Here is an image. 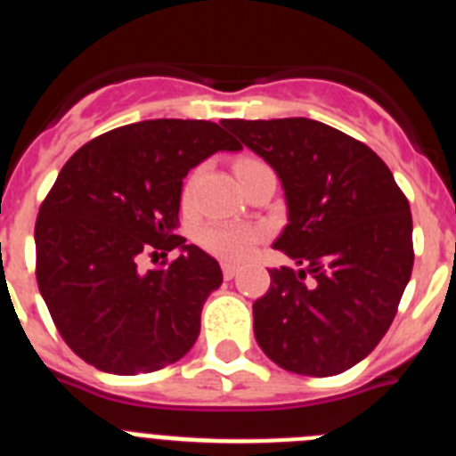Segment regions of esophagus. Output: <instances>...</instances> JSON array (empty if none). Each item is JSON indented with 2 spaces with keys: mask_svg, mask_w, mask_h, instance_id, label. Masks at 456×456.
<instances>
[{
  "mask_svg": "<svg viewBox=\"0 0 456 456\" xmlns=\"http://www.w3.org/2000/svg\"><path fill=\"white\" fill-rule=\"evenodd\" d=\"M221 272H224L225 281H231V278H235L237 272H240V265H235V263H221Z\"/></svg>",
  "mask_w": 456,
  "mask_h": 456,
  "instance_id": "1",
  "label": "esophagus"
}]
</instances>
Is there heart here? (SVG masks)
<instances>
[{
  "label": "heart",
  "instance_id": "obj_1",
  "mask_svg": "<svg viewBox=\"0 0 456 456\" xmlns=\"http://www.w3.org/2000/svg\"><path fill=\"white\" fill-rule=\"evenodd\" d=\"M256 162L257 159H240V162H237V171ZM196 180H199V171H193L191 175H189L187 184H184V200L191 199ZM260 240H263V231H260V228L237 224H205L199 232L200 247H203L205 251L212 253V256L224 257V260H241V257H247Z\"/></svg>",
  "mask_w": 456,
  "mask_h": 456
}]
</instances>
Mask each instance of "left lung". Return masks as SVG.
Returning a JSON list of instances; mask_svg holds the SVG:
<instances>
[{"label":"left lung","instance_id":"1","mask_svg":"<svg viewBox=\"0 0 456 456\" xmlns=\"http://www.w3.org/2000/svg\"><path fill=\"white\" fill-rule=\"evenodd\" d=\"M278 173L288 225L273 248L301 269H269L253 304L256 340L305 377L354 368L390 329L413 269L409 200L384 159L310 118L224 120Z\"/></svg>","mask_w":456,"mask_h":456}]
</instances>
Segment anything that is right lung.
Instances as JSON below:
<instances>
[{
  "label": "right lung",
  "instance_id": "1",
  "mask_svg": "<svg viewBox=\"0 0 456 456\" xmlns=\"http://www.w3.org/2000/svg\"><path fill=\"white\" fill-rule=\"evenodd\" d=\"M240 148L209 120H141L91 139L61 168L36 219V281L56 331L88 365L155 372L193 347L224 273L175 235L183 178ZM146 252L165 260L141 273Z\"/></svg>",
  "mask_w": 456,
  "mask_h": 456
}]
</instances>
